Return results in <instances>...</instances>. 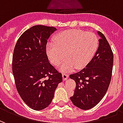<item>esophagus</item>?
<instances>
[{"mask_svg":"<svg viewBox=\"0 0 123 123\" xmlns=\"http://www.w3.org/2000/svg\"><path fill=\"white\" fill-rule=\"evenodd\" d=\"M68 78V75L67 74H65V73L62 74V79H63V80H67Z\"/></svg>","mask_w":123,"mask_h":123,"instance_id":"esophagus-1","label":"esophagus"}]
</instances>
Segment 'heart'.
<instances>
[{"mask_svg": "<svg viewBox=\"0 0 123 123\" xmlns=\"http://www.w3.org/2000/svg\"><path fill=\"white\" fill-rule=\"evenodd\" d=\"M53 43H49L46 52L49 61L62 71H71L74 68L82 69L92 61L99 47V39L94 33L79 30H66L55 37Z\"/></svg>", "mask_w": 123, "mask_h": 123, "instance_id": "1", "label": "heart"}]
</instances>
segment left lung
<instances>
[{"label":"left lung","mask_w":123,"mask_h":123,"mask_svg":"<svg viewBox=\"0 0 123 123\" xmlns=\"http://www.w3.org/2000/svg\"><path fill=\"white\" fill-rule=\"evenodd\" d=\"M99 47L89 64L80 72L70 75L76 82L72 103L78 108L88 110L95 107L105 95L111 82L113 53L105 37L100 31Z\"/></svg>","instance_id":"8db88e82"}]
</instances>
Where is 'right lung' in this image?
<instances>
[{"mask_svg":"<svg viewBox=\"0 0 123 123\" xmlns=\"http://www.w3.org/2000/svg\"><path fill=\"white\" fill-rule=\"evenodd\" d=\"M56 28L34 25L18 39L12 56V72L19 95L30 108L48 107L62 74L50 64L46 52L47 39Z\"/></svg>","mask_w":123,"mask_h":123,"instance_id":"1","label":"right lung"}]
</instances>
